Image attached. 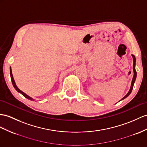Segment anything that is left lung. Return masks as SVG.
<instances>
[{
  "instance_id": "1",
  "label": "left lung",
  "mask_w": 147,
  "mask_h": 147,
  "mask_svg": "<svg viewBox=\"0 0 147 147\" xmlns=\"http://www.w3.org/2000/svg\"><path fill=\"white\" fill-rule=\"evenodd\" d=\"M132 55V57H133V60H134V64H133V70H134V77H133V79H132V81H131V87H130V90L129 92H128L127 93V94L125 95L123 98H122L121 99V100H122L125 99V98H127V96L129 95L131 92L132 91V89H133V87H134V83L135 82V80H136V77H137V71H136L135 70V62H136V59H135V55Z\"/></svg>"
}]
</instances>
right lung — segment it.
I'll return each mask as SVG.
<instances>
[{
	"label": "right lung",
	"instance_id": "add662e5",
	"mask_svg": "<svg viewBox=\"0 0 147 147\" xmlns=\"http://www.w3.org/2000/svg\"><path fill=\"white\" fill-rule=\"evenodd\" d=\"M10 78H11V80H12V85H13V87L15 88L16 90L18 92H19L20 94H22L23 96H24L25 97H26V98H27V99H28V100H33V101H34V98H31L30 96H29L28 95H27V94H25V93H24V92H23L22 91H21V90H20V89L17 87V85H16V82H15V81H14V79H13V76H12V69H11V67L10 68Z\"/></svg>",
	"mask_w": 147,
	"mask_h": 147
}]
</instances>
